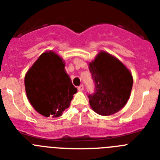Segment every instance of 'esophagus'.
Wrapping results in <instances>:
<instances>
[{
	"label": "esophagus",
	"mask_w": 160,
	"mask_h": 160,
	"mask_svg": "<svg viewBox=\"0 0 160 160\" xmlns=\"http://www.w3.org/2000/svg\"><path fill=\"white\" fill-rule=\"evenodd\" d=\"M78 90L79 91H83V90H84V86H83V85L79 86V87H78Z\"/></svg>",
	"instance_id": "obj_1"
}]
</instances>
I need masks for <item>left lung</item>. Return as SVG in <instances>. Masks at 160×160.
<instances>
[{"mask_svg":"<svg viewBox=\"0 0 160 160\" xmlns=\"http://www.w3.org/2000/svg\"><path fill=\"white\" fill-rule=\"evenodd\" d=\"M95 93L89 94L93 111L103 116L118 112L127 104L133 86L132 74L117 58L100 51L89 63Z\"/></svg>","mask_w":160,"mask_h":160,"instance_id":"obj_1","label":"left lung"}]
</instances>
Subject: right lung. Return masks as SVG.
<instances>
[{
  "mask_svg": "<svg viewBox=\"0 0 160 160\" xmlns=\"http://www.w3.org/2000/svg\"><path fill=\"white\" fill-rule=\"evenodd\" d=\"M27 98L45 117L58 118L70 107L78 91L65 70L63 59L53 51H46L25 76Z\"/></svg>",
  "mask_w": 160,
  "mask_h": 160,
  "instance_id": "obj_1",
  "label": "right lung"
}]
</instances>
